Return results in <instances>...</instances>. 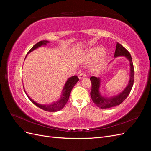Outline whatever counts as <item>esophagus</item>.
I'll return each instance as SVG.
<instances>
[{
	"label": "esophagus",
	"instance_id": "esophagus-1",
	"mask_svg": "<svg viewBox=\"0 0 151 151\" xmlns=\"http://www.w3.org/2000/svg\"><path fill=\"white\" fill-rule=\"evenodd\" d=\"M86 76V74H85L84 72H82V73H80V74L79 75V78L80 79L84 78V77H85Z\"/></svg>",
	"mask_w": 151,
	"mask_h": 151
}]
</instances>
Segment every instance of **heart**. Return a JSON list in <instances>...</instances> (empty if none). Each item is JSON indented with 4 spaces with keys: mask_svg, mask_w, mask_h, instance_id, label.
I'll return each mask as SVG.
<instances>
[{
    "mask_svg": "<svg viewBox=\"0 0 151 151\" xmlns=\"http://www.w3.org/2000/svg\"><path fill=\"white\" fill-rule=\"evenodd\" d=\"M102 53H103V50L102 49H101V48H95V49L93 50L92 51H91L89 52V56L91 57H96V56L99 55L101 54ZM103 61V59H101V60H100L99 62H98V64L94 67V69L95 70H98V68L100 67V66L101 65Z\"/></svg>",
    "mask_w": 151,
    "mask_h": 151,
    "instance_id": "1",
    "label": "heart"
}]
</instances>
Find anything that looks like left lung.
I'll use <instances>...</instances> for the list:
<instances>
[{
  "instance_id": "obj_1",
  "label": "left lung",
  "mask_w": 151,
  "mask_h": 151,
  "mask_svg": "<svg viewBox=\"0 0 151 151\" xmlns=\"http://www.w3.org/2000/svg\"><path fill=\"white\" fill-rule=\"evenodd\" d=\"M120 56H124L129 60L130 66V74L129 84H128L125 89L119 94L111 98H106L100 94L99 91L101 80H100L99 77L94 76L90 77L91 84H92L91 91L90 93L93 102L100 108H109L120 104L127 98L128 96L129 95L132 86H133L134 81V68L130 53L121 44L117 43L115 52V57Z\"/></svg>"
}]
</instances>
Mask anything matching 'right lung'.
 Wrapping results in <instances>:
<instances>
[{
	"label": "right lung",
	"instance_id": "right-lung-1",
	"mask_svg": "<svg viewBox=\"0 0 151 151\" xmlns=\"http://www.w3.org/2000/svg\"><path fill=\"white\" fill-rule=\"evenodd\" d=\"M49 43L48 41H45V40L40 41V42L35 44L34 46L30 49V50L28 53L31 52L32 51H33L34 50L38 48V47H40L41 46H42V45H46L47 43ZM26 57H25V58H26ZM78 81H79V79L77 76H74L70 77L69 79H68V80L65 83L64 88H63V89L62 90L60 98L57 101H55L52 104H41L38 103H36L35 101H33V100L32 99L28 94H27L25 91H24L27 95V96H28V98L30 99V101L34 104H35L36 106H38L40 108L43 109V110H45V111H49V112H55V111H58L59 110H60V109H62L63 107L65 106V105L66 104V103L68 101V98H69L72 88H74V86L76 85L77 82Z\"/></svg>",
	"mask_w": 151,
	"mask_h": 151
}]
</instances>
